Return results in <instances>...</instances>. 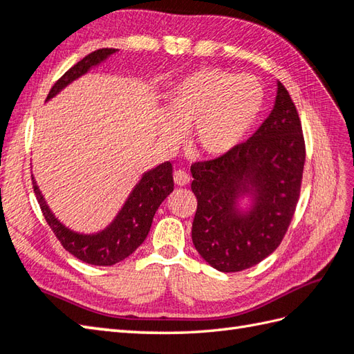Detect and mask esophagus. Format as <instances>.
<instances>
[{"instance_id":"obj_1","label":"esophagus","mask_w":354,"mask_h":354,"mask_svg":"<svg viewBox=\"0 0 354 354\" xmlns=\"http://www.w3.org/2000/svg\"><path fill=\"white\" fill-rule=\"evenodd\" d=\"M174 180H175L176 185L184 187V185H187L188 183H190V175H188L185 170H175Z\"/></svg>"}]
</instances>
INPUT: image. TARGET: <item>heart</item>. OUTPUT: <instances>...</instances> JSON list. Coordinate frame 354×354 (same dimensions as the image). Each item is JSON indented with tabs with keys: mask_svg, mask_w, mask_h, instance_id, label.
<instances>
[{
	"mask_svg": "<svg viewBox=\"0 0 354 354\" xmlns=\"http://www.w3.org/2000/svg\"><path fill=\"white\" fill-rule=\"evenodd\" d=\"M262 87L252 75L207 68L180 80L169 95L166 131L179 138L193 127L197 147L211 157L231 152L248 136L262 106Z\"/></svg>",
	"mask_w": 354,
	"mask_h": 354,
	"instance_id": "obj_1",
	"label": "heart"
}]
</instances>
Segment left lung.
<instances>
[{
	"label": "left lung",
	"mask_w": 354,
	"mask_h": 354,
	"mask_svg": "<svg viewBox=\"0 0 354 354\" xmlns=\"http://www.w3.org/2000/svg\"><path fill=\"white\" fill-rule=\"evenodd\" d=\"M305 158L297 109L279 81L273 110L249 140L220 157L192 164L197 199L192 238L209 266L235 273L279 248L297 207ZM249 189L257 194V203L244 216L233 203Z\"/></svg>",
	"instance_id": "8db88e82"
}]
</instances>
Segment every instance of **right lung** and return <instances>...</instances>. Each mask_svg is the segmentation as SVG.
I'll return each mask as SVG.
<instances>
[{
	"label": "right lung",
	"instance_id": "right-lung-1",
	"mask_svg": "<svg viewBox=\"0 0 354 354\" xmlns=\"http://www.w3.org/2000/svg\"><path fill=\"white\" fill-rule=\"evenodd\" d=\"M113 53H116V49L101 48L87 54L83 60L73 64L55 81L46 100L59 93L71 81L83 75L92 66L101 63ZM32 190H35L46 223L66 250L87 264L114 266L128 258L145 241V238L149 234L155 212L161 202L174 192V176H171L170 161L162 162L158 167L145 174L142 180L136 185L134 192L128 197L127 203L123 205L119 216L105 231L96 235H81L66 229L49 211L35 179H32Z\"/></svg>",
	"mask_w": 354,
	"mask_h": 354
}]
</instances>
